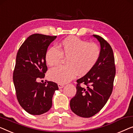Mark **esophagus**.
Returning a JSON list of instances; mask_svg holds the SVG:
<instances>
[{"mask_svg": "<svg viewBox=\"0 0 133 133\" xmlns=\"http://www.w3.org/2000/svg\"><path fill=\"white\" fill-rule=\"evenodd\" d=\"M58 88H59V89H62V88H63V87H64V84H61V83H58Z\"/></svg>", "mask_w": 133, "mask_h": 133, "instance_id": "34e87169", "label": "esophagus"}]
</instances>
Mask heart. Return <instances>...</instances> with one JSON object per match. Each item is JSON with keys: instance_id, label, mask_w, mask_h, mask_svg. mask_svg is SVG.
<instances>
[{"instance_id": "heart-1", "label": "heart", "mask_w": 133, "mask_h": 133, "mask_svg": "<svg viewBox=\"0 0 133 133\" xmlns=\"http://www.w3.org/2000/svg\"><path fill=\"white\" fill-rule=\"evenodd\" d=\"M100 55L101 49L98 44L88 43L76 36H68L61 42L57 49L51 47L45 53V62L50 66L60 64L63 57L66 58V65L50 71L49 78L59 83H66L77 74L85 75L97 63Z\"/></svg>"}]
</instances>
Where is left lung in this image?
I'll return each instance as SVG.
<instances>
[{"label":"left lung","mask_w":133,"mask_h":133,"mask_svg":"<svg viewBox=\"0 0 133 133\" xmlns=\"http://www.w3.org/2000/svg\"><path fill=\"white\" fill-rule=\"evenodd\" d=\"M101 45V55L93 68L77 80L76 94L70 101L71 110L83 118L98 113L108 101L113 90L116 68L113 51L110 44L94 35ZM83 84L84 87H81Z\"/></svg>","instance_id":"obj_1"}]
</instances>
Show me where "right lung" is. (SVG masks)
<instances>
[{
	"instance_id": "obj_1",
	"label": "right lung",
	"mask_w": 133,
	"mask_h": 133,
	"mask_svg": "<svg viewBox=\"0 0 133 133\" xmlns=\"http://www.w3.org/2000/svg\"><path fill=\"white\" fill-rule=\"evenodd\" d=\"M56 36L39 34L29 36L20 46L13 72L17 98L25 111L34 115L47 112L52 106V98L57 83L36 82L47 71L45 56L48 47Z\"/></svg>"
}]
</instances>
